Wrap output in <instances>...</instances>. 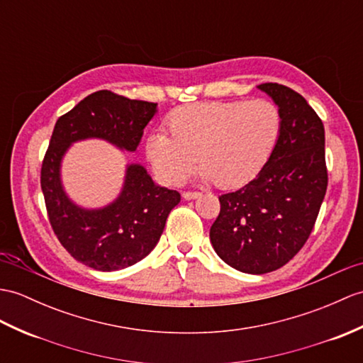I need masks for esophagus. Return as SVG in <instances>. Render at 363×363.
<instances>
[{"label":"esophagus","instance_id":"34e87169","mask_svg":"<svg viewBox=\"0 0 363 363\" xmlns=\"http://www.w3.org/2000/svg\"><path fill=\"white\" fill-rule=\"evenodd\" d=\"M199 196H201L199 191H184V193H182V198H184L185 201L196 199V198H199Z\"/></svg>","mask_w":363,"mask_h":363}]
</instances>
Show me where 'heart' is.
Masks as SVG:
<instances>
[{"label": "heart", "mask_w": 363, "mask_h": 363, "mask_svg": "<svg viewBox=\"0 0 363 363\" xmlns=\"http://www.w3.org/2000/svg\"><path fill=\"white\" fill-rule=\"evenodd\" d=\"M164 131L151 133L145 155L164 184L187 181L198 161L201 179L223 189L247 184L263 170L281 134L280 109L271 100H229L181 106Z\"/></svg>", "instance_id": "obj_1"}]
</instances>
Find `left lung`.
Masks as SVG:
<instances>
[{"instance_id": "obj_1", "label": "left lung", "mask_w": 363, "mask_h": 363, "mask_svg": "<svg viewBox=\"0 0 363 363\" xmlns=\"http://www.w3.org/2000/svg\"><path fill=\"white\" fill-rule=\"evenodd\" d=\"M281 114V134L255 179L220 196L210 241L224 263L244 274H267L303 247L322 206L328 173L325 128L294 89L261 83Z\"/></svg>"}]
</instances>
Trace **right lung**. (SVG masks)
<instances>
[{
	"label": "right lung",
	"mask_w": 363,
	"mask_h": 363,
	"mask_svg": "<svg viewBox=\"0 0 363 363\" xmlns=\"http://www.w3.org/2000/svg\"><path fill=\"white\" fill-rule=\"evenodd\" d=\"M156 113L157 104L104 89L83 99L55 123L41 167L49 221L62 246L96 271H121L145 258L156 247L181 195L157 185L143 165L126 164L119 195L106 206L83 207L65 190L63 159L74 143L89 139L134 153Z\"/></svg>",
	"instance_id": "obj_1"
}]
</instances>
